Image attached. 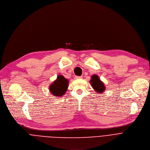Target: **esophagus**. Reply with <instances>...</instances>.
Segmentation results:
<instances>
[{
	"label": "esophagus",
	"instance_id": "34e87169",
	"mask_svg": "<svg viewBox=\"0 0 150 150\" xmlns=\"http://www.w3.org/2000/svg\"><path fill=\"white\" fill-rule=\"evenodd\" d=\"M81 78H82L81 76H75V79H80Z\"/></svg>",
	"mask_w": 150,
	"mask_h": 150
}]
</instances>
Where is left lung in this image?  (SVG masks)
Returning <instances> with one entry per match:
<instances>
[{"mask_svg": "<svg viewBox=\"0 0 150 150\" xmlns=\"http://www.w3.org/2000/svg\"><path fill=\"white\" fill-rule=\"evenodd\" d=\"M90 83L96 93H103L105 92L106 89L105 86L98 75L93 74L92 76Z\"/></svg>", "mask_w": 150, "mask_h": 150, "instance_id": "obj_1", "label": "left lung"}]
</instances>
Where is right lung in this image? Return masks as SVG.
Returning <instances> with one entry per match:
<instances>
[{
    "mask_svg": "<svg viewBox=\"0 0 150 150\" xmlns=\"http://www.w3.org/2000/svg\"><path fill=\"white\" fill-rule=\"evenodd\" d=\"M69 80L63 76H58L57 79L50 86L49 90L51 93L56 97H62L67 92L69 87Z\"/></svg>",
    "mask_w": 150,
    "mask_h": 150,
    "instance_id": "obj_1",
    "label": "right lung"
}]
</instances>
